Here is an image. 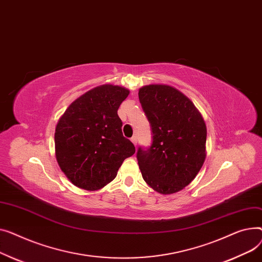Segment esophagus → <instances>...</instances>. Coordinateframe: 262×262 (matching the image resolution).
I'll use <instances>...</instances> for the list:
<instances>
[{
    "label": "esophagus",
    "mask_w": 262,
    "mask_h": 262,
    "mask_svg": "<svg viewBox=\"0 0 262 262\" xmlns=\"http://www.w3.org/2000/svg\"><path fill=\"white\" fill-rule=\"evenodd\" d=\"M131 142L134 144V146H136V144H137V137L136 136L131 137Z\"/></svg>",
    "instance_id": "esophagus-1"
}]
</instances>
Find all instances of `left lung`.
I'll return each instance as SVG.
<instances>
[{"mask_svg": "<svg viewBox=\"0 0 262 262\" xmlns=\"http://www.w3.org/2000/svg\"><path fill=\"white\" fill-rule=\"evenodd\" d=\"M138 98L152 131L150 148L140 147L136 155L143 179L159 193H176L204 164L205 121L193 102L171 85H144Z\"/></svg>", "mask_w": 262, "mask_h": 262, "instance_id": "obj_1", "label": "left lung"}]
</instances>
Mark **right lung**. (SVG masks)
<instances>
[{
  "label": "right lung",
  "instance_id": "right-lung-1",
  "mask_svg": "<svg viewBox=\"0 0 262 262\" xmlns=\"http://www.w3.org/2000/svg\"><path fill=\"white\" fill-rule=\"evenodd\" d=\"M130 91L102 84L74 100L57 122L55 153L58 165L75 186L94 191L112 182L119 167L135 153L122 135L117 114Z\"/></svg>",
  "mask_w": 262,
  "mask_h": 262
}]
</instances>
